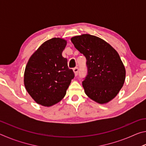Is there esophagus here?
Instances as JSON below:
<instances>
[{
  "instance_id": "1",
  "label": "esophagus",
  "mask_w": 146,
  "mask_h": 146,
  "mask_svg": "<svg viewBox=\"0 0 146 146\" xmlns=\"http://www.w3.org/2000/svg\"><path fill=\"white\" fill-rule=\"evenodd\" d=\"M73 71L75 73V75L77 76L78 75V67H75L73 68Z\"/></svg>"
}]
</instances>
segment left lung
<instances>
[{"mask_svg":"<svg viewBox=\"0 0 146 146\" xmlns=\"http://www.w3.org/2000/svg\"><path fill=\"white\" fill-rule=\"evenodd\" d=\"M86 58L88 75L82 82L86 95L101 104L113 99L122 88L125 70L117 51L105 40L84 34L71 38Z\"/></svg>","mask_w":146,"mask_h":146,"instance_id":"1","label":"left lung"}]
</instances>
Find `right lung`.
Here are the masks:
<instances>
[{
	"instance_id": "add662e5",
	"label": "right lung",
	"mask_w": 146,
	"mask_h": 146,
	"mask_svg": "<svg viewBox=\"0 0 146 146\" xmlns=\"http://www.w3.org/2000/svg\"><path fill=\"white\" fill-rule=\"evenodd\" d=\"M67 41L53 38L31 56L24 71L26 90L35 102L51 106L62 99L75 74L62 53Z\"/></svg>"
}]
</instances>
